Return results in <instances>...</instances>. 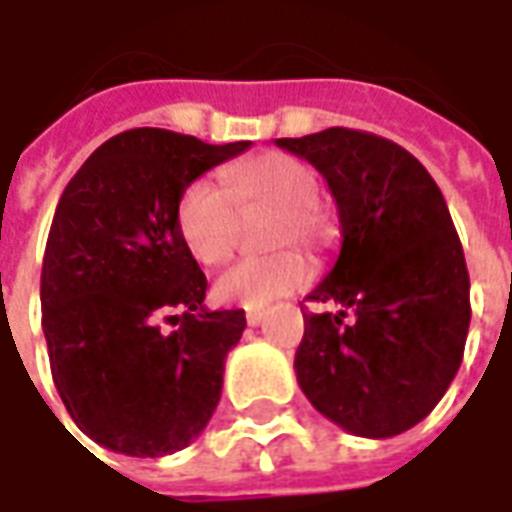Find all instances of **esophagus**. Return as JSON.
Returning <instances> with one entry per match:
<instances>
[{
	"instance_id": "obj_1",
	"label": "esophagus",
	"mask_w": 512,
	"mask_h": 512,
	"mask_svg": "<svg viewBox=\"0 0 512 512\" xmlns=\"http://www.w3.org/2000/svg\"><path fill=\"white\" fill-rule=\"evenodd\" d=\"M263 321H266V312H263V310H249V312H246V323H249V326H260Z\"/></svg>"
}]
</instances>
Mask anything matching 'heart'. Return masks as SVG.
<instances>
[{"label": "heart", "mask_w": 512, "mask_h": 512, "mask_svg": "<svg viewBox=\"0 0 512 512\" xmlns=\"http://www.w3.org/2000/svg\"><path fill=\"white\" fill-rule=\"evenodd\" d=\"M321 183L315 169L288 153H260L222 169V189L211 180L189 183L178 202V230L191 257L202 266H222L241 241V219L255 222L268 216L260 230L263 249L274 255L238 263L213 285L222 304L263 310L299 290L310 268L304 257L290 252L304 246L321 252L332 235V222L318 205Z\"/></svg>", "instance_id": "heart-1"}]
</instances>
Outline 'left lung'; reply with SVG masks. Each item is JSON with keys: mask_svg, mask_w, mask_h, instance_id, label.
I'll list each match as a JSON object with an SVG mask.
<instances>
[{"mask_svg": "<svg viewBox=\"0 0 512 512\" xmlns=\"http://www.w3.org/2000/svg\"><path fill=\"white\" fill-rule=\"evenodd\" d=\"M321 172L340 213V255L307 299L301 392L354 436L389 439L436 408L463 359L469 271L436 180L384 136L326 128L277 139Z\"/></svg>", "mask_w": 512, "mask_h": 512, "instance_id": "left-lung-1", "label": "left lung"}]
</instances>
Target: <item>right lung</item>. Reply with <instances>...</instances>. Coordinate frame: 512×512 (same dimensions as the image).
<instances>
[{
	"mask_svg": "<svg viewBox=\"0 0 512 512\" xmlns=\"http://www.w3.org/2000/svg\"><path fill=\"white\" fill-rule=\"evenodd\" d=\"M249 145L134 128L98 147L62 191L40 274L43 334L62 403L106 450L178 452L216 411L246 318L205 310L208 279L183 244L178 202Z\"/></svg>",
	"mask_w": 512,
	"mask_h": 512,
	"instance_id": "1",
	"label": "right lung"
}]
</instances>
